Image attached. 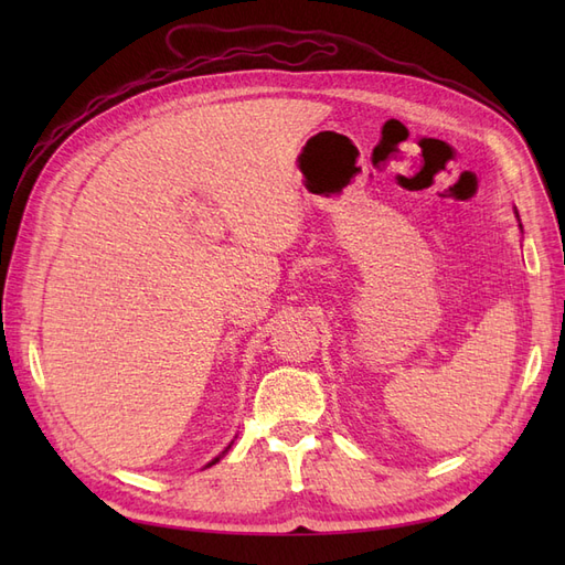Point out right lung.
<instances>
[{
  "label": "right lung",
  "instance_id": "obj_1",
  "mask_svg": "<svg viewBox=\"0 0 565 565\" xmlns=\"http://www.w3.org/2000/svg\"><path fill=\"white\" fill-rule=\"evenodd\" d=\"M216 461H218V457H216V459H214V461H212V465H216ZM212 465H210V467H212Z\"/></svg>",
  "mask_w": 565,
  "mask_h": 565
}]
</instances>
